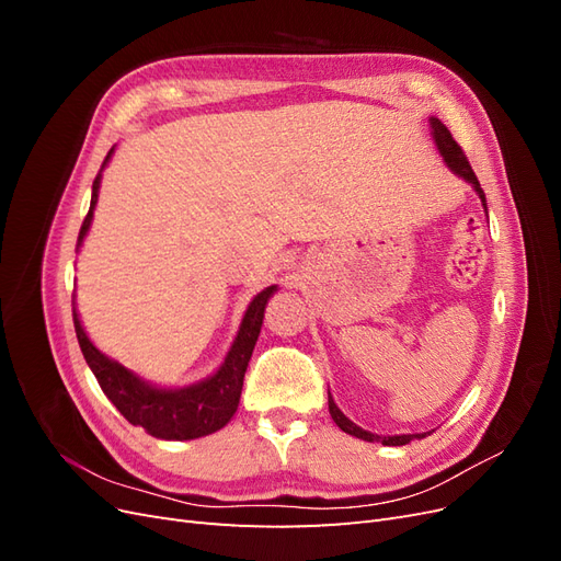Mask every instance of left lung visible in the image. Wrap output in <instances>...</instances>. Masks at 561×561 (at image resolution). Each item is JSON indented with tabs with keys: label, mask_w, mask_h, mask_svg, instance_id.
I'll list each match as a JSON object with an SVG mask.
<instances>
[{
	"label": "left lung",
	"mask_w": 561,
	"mask_h": 561,
	"mask_svg": "<svg viewBox=\"0 0 561 561\" xmlns=\"http://www.w3.org/2000/svg\"><path fill=\"white\" fill-rule=\"evenodd\" d=\"M428 124H431V135H433V140H435V147H437V151H439V157H443V161L447 163V168H449V171H451L454 175L463 178V180L472 186L474 194L480 196L482 208H484V213H486L484 192H482V186H480L478 178H474V173H472V168H470V163H468V159H466V154H463V149L458 147V142L451 138L449 128H447L443 122H439L437 116H431ZM328 404H330V414H332V421L336 423V426L342 428L344 433L353 435V437L365 439V443H381V445H386V447H400V445L410 443L412 437H426V435H428V433H416V435H377V433H369V431H365V428H360V426H355V423H353L342 410H339L330 390H328Z\"/></svg>",
	"instance_id": "obj_1"
}]
</instances>
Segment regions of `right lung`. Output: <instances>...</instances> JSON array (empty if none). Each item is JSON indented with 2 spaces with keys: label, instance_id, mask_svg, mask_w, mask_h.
<instances>
[{
  "label": "right lung",
  "instance_id": "add662e5",
  "mask_svg": "<svg viewBox=\"0 0 561 561\" xmlns=\"http://www.w3.org/2000/svg\"><path fill=\"white\" fill-rule=\"evenodd\" d=\"M114 154V147L105 157L103 168H100L98 178L93 180V194H91V208L87 219H83L77 250H81L83 239L91 229L93 210L98 206V192L100 182H103V171ZM278 290V285H268L250 301V307L241 320V328L236 332L231 348L227 351L222 365L213 371L210 377L201 379L190 386H157L149 383L135 371L126 369L122 363H116L110 355L100 351L83 330L79 311L75 304V330L83 358H87L91 371L95 375L103 393L112 400V404L122 412L133 426L145 428L149 435L159 439H196L203 435H210L219 428H225L231 416L239 410L243 377L250 363V355L264 322V309Z\"/></svg>",
  "mask_w": 561,
  "mask_h": 561
}]
</instances>
